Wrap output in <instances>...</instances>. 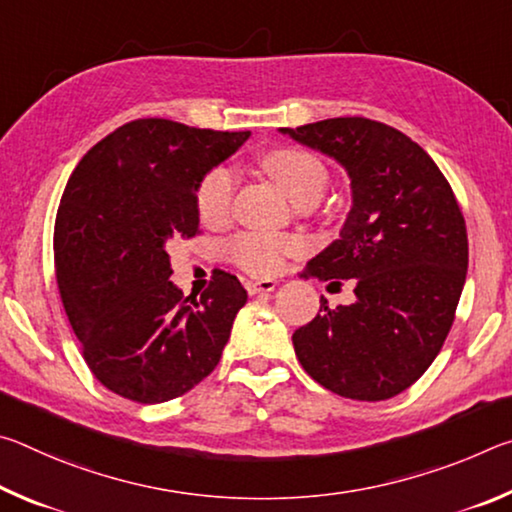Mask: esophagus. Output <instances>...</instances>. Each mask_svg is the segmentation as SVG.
Wrapping results in <instances>:
<instances>
[{
  "label": "esophagus",
  "mask_w": 512,
  "mask_h": 512,
  "mask_svg": "<svg viewBox=\"0 0 512 512\" xmlns=\"http://www.w3.org/2000/svg\"><path fill=\"white\" fill-rule=\"evenodd\" d=\"M275 287H277L275 280H257V282L248 280L246 282V289H248L250 296H257V293H268V291H273Z\"/></svg>",
  "instance_id": "1"
}]
</instances>
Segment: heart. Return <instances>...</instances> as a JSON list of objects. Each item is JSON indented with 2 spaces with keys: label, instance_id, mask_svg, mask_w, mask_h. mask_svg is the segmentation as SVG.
Here are the masks:
<instances>
[{
  "label": "heart",
  "instance_id": "1",
  "mask_svg": "<svg viewBox=\"0 0 512 512\" xmlns=\"http://www.w3.org/2000/svg\"><path fill=\"white\" fill-rule=\"evenodd\" d=\"M262 169L280 185L293 203L318 201L327 185V169L314 153L296 146H277L259 158ZM235 201V176L228 169L207 171L196 187L194 203L198 219L205 225H221L230 219ZM300 244L293 237L244 232L228 244V255L239 268L257 277L282 271L284 259L296 255Z\"/></svg>",
  "mask_w": 512,
  "mask_h": 512
}]
</instances>
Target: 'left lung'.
Segmentation results:
<instances>
[{"label": "left lung", "mask_w": 512, "mask_h": 512, "mask_svg": "<svg viewBox=\"0 0 512 512\" xmlns=\"http://www.w3.org/2000/svg\"><path fill=\"white\" fill-rule=\"evenodd\" d=\"M284 135L341 162L352 210L341 239L307 264L320 280H354L357 300L293 332L300 366L341 397L379 402L415 384L438 357L467 275L461 207L429 153L393 126L334 117Z\"/></svg>", "instance_id": "8db88e82"}]
</instances>
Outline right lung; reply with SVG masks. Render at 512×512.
Segmentation results:
<instances>
[{
    "label": "right lung",
    "instance_id": "1",
    "mask_svg": "<svg viewBox=\"0 0 512 512\" xmlns=\"http://www.w3.org/2000/svg\"><path fill=\"white\" fill-rule=\"evenodd\" d=\"M248 135L135 119L69 176L54 225L56 280L83 359L108 391L160 404L219 363L248 293L237 275L214 271L201 298H185L169 280V246L198 235L196 187Z\"/></svg>",
    "mask_w": 512,
    "mask_h": 512
}]
</instances>
